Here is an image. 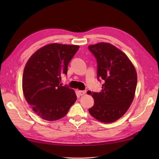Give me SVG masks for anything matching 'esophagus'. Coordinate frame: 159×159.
<instances>
[{"label": "esophagus", "instance_id": "34e87169", "mask_svg": "<svg viewBox=\"0 0 159 159\" xmlns=\"http://www.w3.org/2000/svg\"><path fill=\"white\" fill-rule=\"evenodd\" d=\"M85 93H86V91H85V90H84V91H81V90L79 91V94H80V95H85Z\"/></svg>", "mask_w": 159, "mask_h": 159}]
</instances>
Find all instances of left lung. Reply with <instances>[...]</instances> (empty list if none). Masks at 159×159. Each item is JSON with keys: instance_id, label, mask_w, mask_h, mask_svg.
Here are the masks:
<instances>
[{"instance_id": "1", "label": "left lung", "mask_w": 159, "mask_h": 159, "mask_svg": "<svg viewBox=\"0 0 159 159\" xmlns=\"http://www.w3.org/2000/svg\"><path fill=\"white\" fill-rule=\"evenodd\" d=\"M88 49L97 60L98 80L103 82L101 92H92L94 105L89 112L101 122H114L133 102L137 83L135 68L122 51L109 43L90 45Z\"/></svg>"}]
</instances>
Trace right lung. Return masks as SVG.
<instances>
[{"instance_id":"1","label":"right lung","mask_w":159,"mask_h":159,"mask_svg":"<svg viewBox=\"0 0 159 159\" xmlns=\"http://www.w3.org/2000/svg\"><path fill=\"white\" fill-rule=\"evenodd\" d=\"M78 46L50 44L28 60L22 76L25 97L35 113L47 121L64 117L77 99L74 91L60 84Z\"/></svg>"}]
</instances>
